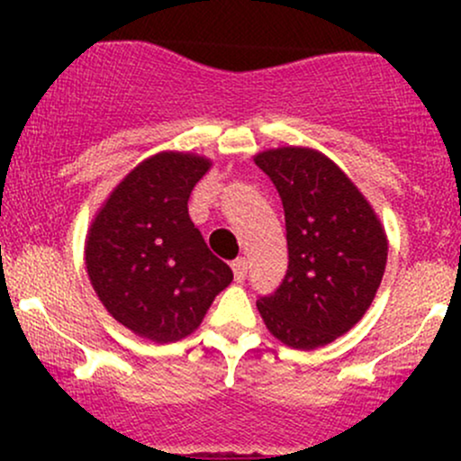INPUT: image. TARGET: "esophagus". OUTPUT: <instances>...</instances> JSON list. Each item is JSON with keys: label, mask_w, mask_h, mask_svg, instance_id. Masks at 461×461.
<instances>
[{"label": "esophagus", "mask_w": 461, "mask_h": 461, "mask_svg": "<svg viewBox=\"0 0 461 461\" xmlns=\"http://www.w3.org/2000/svg\"><path fill=\"white\" fill-rule=\"evenodd\" d=\"M231 271H234L236 282H242V279L247 277V260H245V258H236V260L231 262Z\"/></svg>", "instance_id": "esophagus-1"}]
</instances>
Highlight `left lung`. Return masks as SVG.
<instances>
[{"label":"left lung","instance_id":"1","mask_svg":"<svg viewBox=\"0 0 461 461\" xmlns=\"http://www.w3.org/2000/svg\"><path fill=\"white\" fill-rule=\"evenodd\" d=\"M284 205L288 271L258 297L284 345L310 351L362 319L382 284L388 242L368 201L319 151L284 147L256 156Z\"/></svg>","mask_w":461,"mask_h":461}]
</instances>
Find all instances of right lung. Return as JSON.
Wrapping results in <instances>:
<instances>
[{"label":"right lung","instance_id":"1","mask_svg":"<svg viewBox=\"0 0 461 461\" xmlns=\"http://www.w3.org/2000/svg\"><path fill=\"white\" fill-rule=\"evenodd\" d=\"M208 168L199 156L158 153L114 188L88 231V277L105 310L162 345L197 330L234 279L188 216L190 193Z\"/></svg>","mask_w":461,"mask_h":461}]
</instances>
